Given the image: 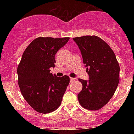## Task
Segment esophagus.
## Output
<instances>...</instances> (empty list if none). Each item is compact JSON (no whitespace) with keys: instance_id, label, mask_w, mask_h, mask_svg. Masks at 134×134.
<instances>
[{"instance_id":"1","label":"esophagus","mask_w":134,"mask_h":134,"mask_svg":"<svg viewBox=\"0 0 134 134\" xmlns=\"http://www.w3.org/2000/svg\"><path fill=\"white\" fill-rule=\"evenodd\" d=\"M76 80V78H70V81H71V82H73V81H75Z\"/></svg>"}]
</instances>
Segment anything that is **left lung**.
I'll return each mask as SVG.
<instances>
[{"mask_svg":"<svg viewBox=\"0 0 134 134\" xmlns=\"http://www.w3.org/2000/svg\"><path fill=\"white\" fill-rule=\"evenodd\" d=\"M80 50L88 81L79 78L82 90L78 94L81 106L98 110L111 98L119 82V64L113 50L100 37L84 36L74 37Z\"/></svg>","mask_w":134,"mask_h":134,"instance_id":"1","label":"left lung"}]
</instances>
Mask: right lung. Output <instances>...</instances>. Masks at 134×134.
Segmentation results:
<instances>
[{"label": "right lung", "mask_w": 134, "mask_h": 134, "mask_svg": "<svg viewBox=\"0 0 134 134\" xmlns=\"http://www.w3.org/2000/svg\"><path fill=\"white\" fill-rule=\"evenodd\" d=\"M69 40V37H37L23 54L17 67L18 84L26 101L39 113L54 111L62 103L69 77H57L50 69L55 67L56 52Z\"/></svg>", "instance_id": "add662e5"}]
</instances>
